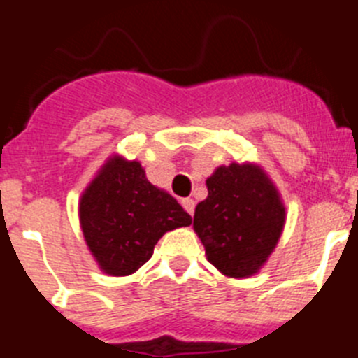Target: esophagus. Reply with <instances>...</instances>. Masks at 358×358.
<instances>
[{
	"mask_svg": "<svg viewBox=\"0 0 358 358\" xmlns=\"http://www.w3.org/2000/svg\"><path fill=\"white\" fill-rule=\"evenodd\" d=\"M181 204H182V208H185V210L188 211L189 215H194V210H195V201H194V199H182Z\"/></svg>",
	"mask_w": 358,
	"mask_h": 358,
	"instance_id": "34e87169",
	"label": "esophagus"
}]
</instances>
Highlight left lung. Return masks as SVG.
Listing matches in <instances>:
<instances>
[{"mask_svg":"<svg viewBox=\"0 0 358 358\" xmlns=\"http://www.w3.org/2000/svg\"><path fill=\"white\" fill-rule=\"evenodd\" d=\"M194 229L211 265L229 278H249L274 251L285 224L278 189L256 164L231 163L208 177Z\"/></svg>","mask_w":358,"mask_h":358,"instance_id":"left-lung-1","label":"left lung"}]
</instances>
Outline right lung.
<instances>
[{"mask_svg":"<svg viewBox=\"0 0 358 358\" xmlns=\"http://www.w3.org/2000/svg\"><path fill=\"white\" fill-rule=\"evenodd\" d=\"M78 211L85 243L110 276L136 273L166 231L192 224L172 195L148 182L138 161L118 156L85 188Z\"/></svg>","mask_w":358,"mask_h":358,"instance_id":"right-lung-1","label":"right lung"}]
</instances>
